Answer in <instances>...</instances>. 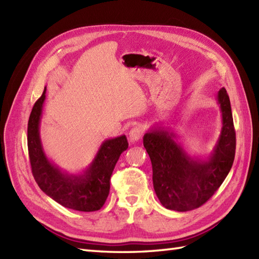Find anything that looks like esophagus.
<instances>
[{
    "mask_svg": "<svg viewBox=\"0 0 259 259\" xmlns=\"http://www.w3.org/2000/svg\"><path fill=\"white\" fill-rule=\"evenodd\" d=\"M144 134H145V129L142 128L141 125L134 126V128L131 129L130 133H129V140H130V142L138 141Z\"/></svg>",
    "mask_w": 259,
    "mask_h": 259,
    "instance_id": "esophagus-1",
    "label": "esophagus"
}]
</instances>
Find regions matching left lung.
I'll use <instances>...</instances> for the list:
<instances>
[{
	"mask_svg": "<svg viewBox=\"0 0 259 259\" xmlns=\"http://www.w3.org/2000/svg\"><path fill=\"white\" fill-rule=\"evenodd\" d=\"M217 100L223 115L222 133L208 160L189 157L176 136L164 128L151 129L144 136V146L152 164V181L161 205L176 211H189L207 202L232 169L236 133L229 97L225 88Z\"/></svg>",
	"mask_w": 259,
	"mask_h": 259,
	"instance_id": "obj_1",
	"label": "left lung"
}]
</instances>
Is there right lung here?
Listing matches in <instances>:
<instances>
[{"mask_svg": "<svg viewBox=\"0 0 259 259\" xmlns=\"http://www.w3.org/2000/svg\"><path fill=\"white\" fill-rule=\"evenodd\" d=\"M45 89L37 99L27 123V149L33 177L43 192L63 207L79 211L99 210L106 202L110 191V178L121 153L128 148L125 136L102 142L97 156L83 174L62 172L49 161L40 139V120Z\"/></svg>", "mask_w": 259, "mask_h": 259, "instance_id": "1", "label": "right lung"}]
</instances>
